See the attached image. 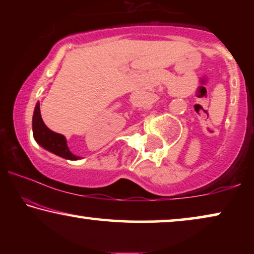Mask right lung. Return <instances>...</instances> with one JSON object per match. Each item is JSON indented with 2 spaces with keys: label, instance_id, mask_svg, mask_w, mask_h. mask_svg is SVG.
Wrapping results in <instances>:
<instances>
[{
  "label": "right lung",
  "instance_id": "obj_1",
  "mask_svg": "<svg viewBox=\"0 0 254 254\" xmlns=\"http://www.w3.org/2000/svg\"><path fill=\"white\" fill-rule=\"evenodd\" d=\"M32 129H33V137L37 141V143L41 145L44 149H46L50 152L60 156L62 158L70 159V161H76L79 159V156H75L69 150L67 141L62 134L55 133L51 130L46 125L44 124L41 119L40 114V104L37 103L36 109H34L33 119H32Z\"/></svg>",
  "mask_w": 254,
  "mask_h": 254
}]
</instances>
